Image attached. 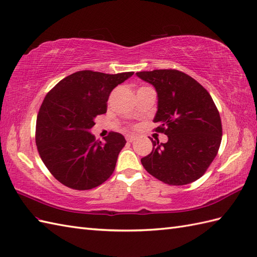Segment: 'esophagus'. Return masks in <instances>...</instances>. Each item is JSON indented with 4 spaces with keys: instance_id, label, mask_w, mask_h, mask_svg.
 <instances>
[{
    "instance_id": "34e87169",
    "label": "esophagus",
    "mask_w": 257,
    "mask_h": 257,
    "mask_svg": "<svg viewBox=\"0 0 257 257\" xmlns=\"http://www.w3.org/2000/svg\"><path fill=\"white\" fill-rule=\"evenodd\" d=\"M136 140H137V136H135V135H126V141L130 143H133Z\"/></svg>"
}]
</instances>
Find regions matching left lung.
<instances>
[{
  "label": "left lung",
  "instance_id": "obj_1",
  "mask_svg": "<svg viewBox=\"0 0 257 257\" xmlns=\"http://www.w3.org/2000/svg\"><path fill=\"white\" fill-rule=\"evenodd\" d=\"M158 93L154 131L168 136L167 143L153 141V150L141 159L153 177L169 185H185L201 178L220 147L222 125L209 92L178 70L139 72Z\"/></svg>",
  "mask_w": 257,
  "mask_h": 257
}]
</instances>
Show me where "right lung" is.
I'll use <instances>...</instances> for the list:
<instances>
[{
	"label": "right lung",
	"mask_w": 257,
	"mask_h": 257,
	"mask_svg": "<svg viewBox=\"0 0 257 257\" xmlns=\"http://www.w3.org/2000/svg\"><path fill=\"white\" fill-rule=\"evenodd\" d=\"M134 72L79 71L60 80L43 99L37 115L36 144L43 164L60 183L91 190L113 173L124 136L110 132L104 142L89 133L95 117L107 112L113 88Z\"/></svg>",
	"instance_id": "right-lung-1"
}]
</instances>
